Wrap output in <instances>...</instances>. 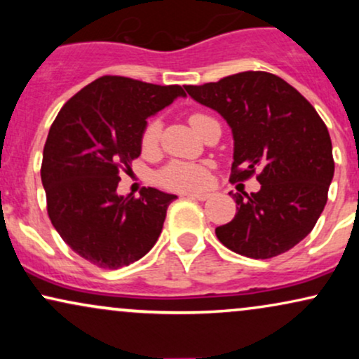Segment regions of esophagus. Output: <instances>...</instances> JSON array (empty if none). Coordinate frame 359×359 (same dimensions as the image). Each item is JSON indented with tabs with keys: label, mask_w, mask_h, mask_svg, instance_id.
Segmentation results:
<instances>
[{
	"label": "esophagus",
	"mask_w": 359,
	"mask_h": 359,
	"mask_svg": "<svg viewBox=\"0 0 359 359\" xmlns=\"http://www.w3.org/2000/svg\"><path fill=\"white\" fill-rule=\"evenodd\" d=\"M184 196H187L189 199H197V201H205V199H209V197H211V194H208V192H187V194H184Z\"/></svg>",
	"instance_id": "obj_1"
}]
</instances>
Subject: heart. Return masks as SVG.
<instances>
[{
  "mask_svg": "<svg viewBox=\"0 0 359 359\" xmlns=\"http://www.w3.org/2000/svg\"><path fill=\"white\" fill-rule=\"evenodd\" d=\"M209 118L205 114L196 113L189 118L191 125L196 130L203 119ZM160 131H162V125L158 119H154L147 125L142 135V148L145 151L154 150L158 145ZM160 182H162L168 189H175V191H196V189L204 187L208 182V172L205 167L197 165V163H187V162H174L165 167L160 174Z\"/></svg>",
  "mask_w": 359,
  "mask_h": 359,
  "instance_id": "b5f03b06",
  "label": "heart"
}]
</instances>
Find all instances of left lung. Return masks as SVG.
I'll return each instance as SVG.
<instances>
[{
	"mask_svg": "<svg viewBox=\"0 0 359 359\" xmlns=\"http://www.w3.org/2000/svg\"><path fill=\"white\" fill-rule=\"evenodd\" d=\"M185 90L231 128V180L259 172L258 192H231L236 214L217 226V240L257 259L294 248L324 211L334 175L331 137L314 106L288 82L262 71Z\"/></svg>",
	"mask_w": 359,
	"mask_h": 359,
	"instance_id": "1",
	"label": "left lung"
}]
</instances>
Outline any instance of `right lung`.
Instances as JSON below:
<instances>
[{"label":"right lung","instance_id":"1","mask_svg":"<svg viewBox=\"0 0 359 359\" xmlns=\"http://www.w3.org/2000/svg\"><path fill=\"white\" fill-rule=\"evenodd\" d=\"M185 97L180 86L104 76L62 106L43 147L47 211L60 238L93 265L116 270L154 248L177 196H119V172L142 154L147 118Z\"/></svg>","mask_w":359,"mask_h":359}]
</instances>
